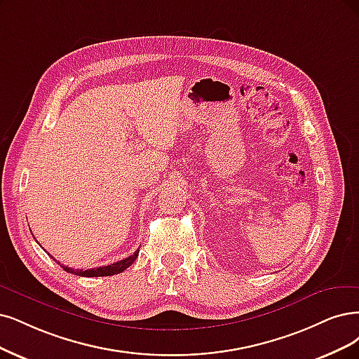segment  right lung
Returning <instances> with one entry per match:
<instances>
[{
  "label": "right lung",
  "mask_w": 359,
  "mask_h": 359,
  "mask_svg": "<svg viewBox=\"0 0 359 359\" xmlns=\"http://www.w3.org/2000/svg\"><path fill=\"white\" fill-rule=\"evenodd\" d=\"M139 256V250L135 251V255H131L123 260H119L116 263H112V264H108V266H100V268H95V269H87V271H83V269H72V268H68V266H60L69 273H74V275H78V276H109V275H115V273H119L126 271L128 266H131L133 262H135ZM55 259V257H53ZM56 260V259H55Z\"/></svg>",
  "instance_id": "right-lung-1"
}]
</instances>
